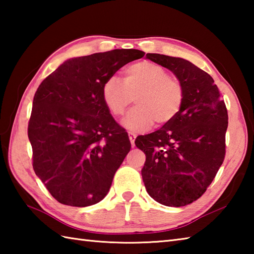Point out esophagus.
Instances as JSON below:
<instances>
[{
    "label": "esophagus",
    "mask_w": 254,
    "mask_h": 254,
    "mask_svg": "<svg viewBox=\"0 0 254 254\" xmlns=\"http://www.w3.org/2000/svg\"><path fill=\"white\" fill-rule=\"evenodd\" d=\"M135 137H136V135L134 133H131V132H128V138H130V142H131V145H132V147H134V142H135Z\"/></svg>",
    "instance_id": "esophagus-1"
}]
</instances>
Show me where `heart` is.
<instances>
[{
    "label": "heart",
    "instance_id": "heart-1",
    "mask_svg": "<svg viewBox=\"0 0 254 254\" xmlns=\"http://www.w3.org/2000/svg\"><path fill=\"white\" fill-rule=\"evenodd\" d=\"M185 87L163 66L148 61L134 63L124 71L123 82L107 78L101 98L113 117H121L130 105L136 107L124 118L123 126L131 132L147 130L156 122L161 127L174 121L185 104Z\"/></svg>",
    "mask_w": 254,
    "mask_h": 254
}]
</instances>
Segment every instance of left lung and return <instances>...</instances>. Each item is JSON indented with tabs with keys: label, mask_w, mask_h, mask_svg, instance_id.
I'll return each instance as SVG.
<instances>
[{
	"label": "left lung",
	"mask_w": 254,
	"mask_h": 254,
	"mask_svg": "<svg viewBox=\"0 0 254 254\" xmlns=\"http://www.w3.org/2000/svg\"><path fill=\"white\" fill-rule=\"evenodd\" d=\"M146 57L174 72L186 97L174 121L136 137L146 156L142 178L155 201L186 206L203 195L225 159L227 108L212 76L193 63L158 53Z\"/></svg>",
	"instance_id": "8db88e82"
}]
</instances>
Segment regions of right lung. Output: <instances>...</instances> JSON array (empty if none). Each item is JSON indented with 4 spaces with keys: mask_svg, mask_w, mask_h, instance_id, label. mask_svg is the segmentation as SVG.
Wrapping results in <instances>:
<instances>
[{
    "mask_svg": "<svg viewBox=\"0 0 254 254\" xmlns=\"http://www.w3.org/2000/svg\"><path fill=\"white\" fill-rule=\"evenodd\" d=\"M144 55L116 49L69 59L38 87L28 122L32 168L61 204L89 206L109 191L131 143L102 101L101 87Z\"/></svg>",
    "mask_w": 254,
    "mask_h": 254,
    "instance_id": "obj_1",
    "label": "right lung"
}]
</instances>
